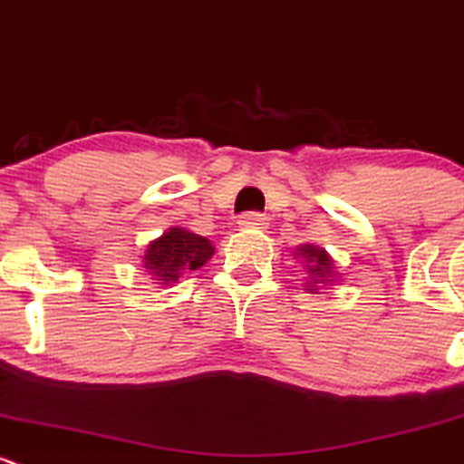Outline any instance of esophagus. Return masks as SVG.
I'll return each instance as SVG.
<instances>
[{
  "label": "esophagus",
  "instance_id": "34e87169",
  "mask_svg": "<svg viewBox=\"0 0 464 464\" xmlns=\"http://www.w3.org/2000/svg\"><path fill=\"white\" fill-rule=\"evenodd\" d=\"M238 227L241 230H266L268 227V218L264 214H255V212H247L238 217Z\"/></svg>",
  "mask_w": 464,
  "mask_h": 464
}]
</instances>
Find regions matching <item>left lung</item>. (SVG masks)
<instances>
[{
    "instance_id": "obj_1",
    "label": "left lung",
    "mask_w": 464,
    "mask_h": 464,
    "mask_svg": "<svg viewBox=\"0 0 464 464\" xmlns=\"http://www.w3.org/2000/svg\"><path fill=\"white\" fill-rule=\"evenodd\" d=\"M293 256L300 259L302 268H304V291L311 295H318L320 291L334 286L341 279L334 256L315 243H302L295 247Z\"/></svg>"
}]
</instances>
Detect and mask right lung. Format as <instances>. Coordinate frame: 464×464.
Wrapping results in <instances>:
<instances>
[{"label": "right lung", "mask_w": 464, "mask_h": 464, "mask_svg": "<svg viewBox=\"0 0 464 464\" xmlns=\"http://www.w3.org/2000/svg\"><path fill=\"white\" fill-rule=\"evenodd\" d=\"M217 247L208 237L187 230V227L171 226L158 238L146 243L141 259V268L150 275L160 286H173L185 273L203 268L214 256Z\"/></svg>", "instance_id": "obj_1"}]
</instances>
